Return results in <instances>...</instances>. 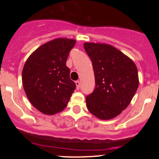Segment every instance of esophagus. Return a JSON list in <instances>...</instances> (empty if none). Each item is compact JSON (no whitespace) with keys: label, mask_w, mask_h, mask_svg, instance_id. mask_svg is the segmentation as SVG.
Returning a JSON list of instances; mask_svg holds the SVG:
<instances>
[{"label":"esophagus","mask_w":159,"mask_h":159,"mask_svg":"<svg viewBox=\"0 0 159 159\" xmlns=\"http://www.w3.org/2000/svg\"><path fill=\"white\" fill-rule=\"evenodd\" d=\"M75 84H76V88H77V90H79L80 87H81V84H80V81H75Z\"/></svg>","instance_id":"1"}]
</instances>
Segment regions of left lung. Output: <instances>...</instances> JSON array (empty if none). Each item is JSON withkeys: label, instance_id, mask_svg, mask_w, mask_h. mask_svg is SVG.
<instances>
[{"label": "left lung", "instance_id": "left-lung-1", "mask_svg": "<svg viewBox=\"0 0 159 159\" xmlns=\"http://www.w3.org/2000/svg\"><path fill=\"white\" fill-rule=\"evenodd\" d=\"M84 47L92 61L96 83L86 97L87 109L100 120L113 119L126 108L138 90V69L112 45L86 43Z\"/></svg>", "mask_w": 159, "mask_h": 159}]
</instances>
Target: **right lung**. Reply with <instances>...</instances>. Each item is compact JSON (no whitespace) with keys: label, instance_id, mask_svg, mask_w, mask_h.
<instances>
[{"label":"right lung","instance_id":"add662e5","mask_svg":"<svg viewBox=\"0 0 159 159\" xmlns=\"http://www.w3.org/2000/svg\"><path fill=\"white\" fill-rule=\"evenodd\" d=\"M75 42L65 38L49 41L33 52L24 66V90L33 106L43 114L53 115L63 111L75 90L66 66Z\"/></svg>","mask_w":159,"mask_h":159}]
</instances>
